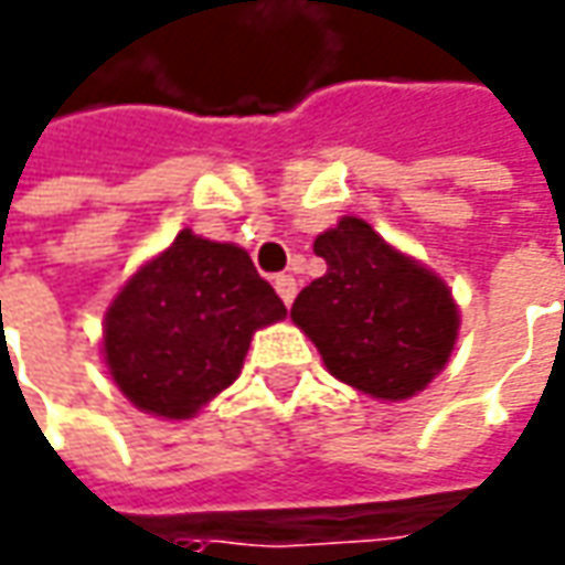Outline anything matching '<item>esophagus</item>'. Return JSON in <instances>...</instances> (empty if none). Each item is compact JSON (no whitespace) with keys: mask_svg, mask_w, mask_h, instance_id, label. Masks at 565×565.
I'll use <instances>...</instances> for the list:
<instances>
[{"mask_svg":"<svg viewBox=\"0 0 565 565\" xmlns=\"http://www.w3.org/2000/svg\"><path fill=\"white\" fill-rule=\"evenodd\" d=\"M275 290H278V297L284 299V306H290V302L297 299V278H294V275H278V278H275Z\"/></svg>","mask_w":565,"mask_h":565,"instance_id":"34e87169","label":"esophagus"}]
</instances>
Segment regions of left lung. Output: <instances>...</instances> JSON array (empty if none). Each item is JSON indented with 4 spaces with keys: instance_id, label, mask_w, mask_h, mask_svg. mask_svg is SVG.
<instances>
[{
    "instance_id": "left-lung-1",
    "label": "left lung",
    "mask_w": 565,
    "mask_h": 565,
    "mask_svg": "<svg viewBox=\"0 0 565 565\" xmlns=\"http://www.w3.org/2000/svg\"><path fill=\"white\" fill-rule=\"evenodd\" d=\"M315 253L328 271L299 290L290 318L324 367L386 402L420 393L458 340V306L443 278L355 216L318 234Z\"/></svg>"
}]
</instances>
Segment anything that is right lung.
I'll use <instances>...</instances> for the list:
<instances>
[{
	"label": "right lung",
	"instance_id": "add662e5",
	"mask_svg": "<svg viewBox=\"0 0 565 565\" xmlns=\"http://www.w3.org/2000/svg\"><path fill=\"white\" fill-rule=\"evenodd\" d=\"M284 315L247 250L185 228L110 302L107 371L136 408L188 420L237 380L253 333Z\"/></svg>",
	"mask_w": 565,
	"mask_h": 565
}]
</instances>
